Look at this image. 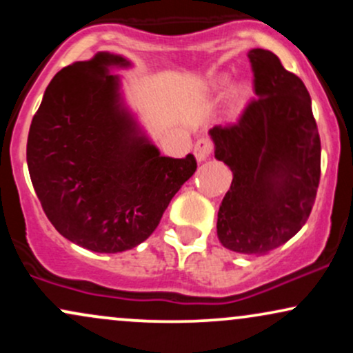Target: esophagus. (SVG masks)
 Instances as JSON below:
<instances>
[{"label": "esophagus", "instance_id": "1", "mask_svg": "<svg viewBox=\"0 0 353 353\" xmlns=\"http://www.w3.org/2000/svg\"><path fill=\"white\" fill-rule=\"evenodd\" d=\"M212 141L202 137V139L197 141L196 145H194V156H196V159L199 161V163H204L210 154H212Z\"/></svg>", "mask_w": 353, "mask_h": 353}]
</instances>
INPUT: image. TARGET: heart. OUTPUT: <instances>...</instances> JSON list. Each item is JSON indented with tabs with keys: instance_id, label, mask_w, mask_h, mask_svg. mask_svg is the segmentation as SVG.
<instances>
[{
	"instance_id": "heart-1",
	"label": "heart",
	"mask_w": 353,
	"mask_h": 353,
	"mask_svg": "<svg viewBox=\"0 0 353 353\" xmlns=\"http://www.w3.org/2000/svg\"><path fill=\"white\" fill-rule=\"evenodd\" d=\"M230 91V81L228 78H222L217 81L216 84V96L219 99L225 98V96L229 94ZM245 98H247V92L244 89H239V91L234 92V106L236 108H241L242 104L245 103Z\"/></svg>"
}]
</instances>
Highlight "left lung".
Returning <instances> with one entry per match:
<instances>
[{
    "label": "left lung",
    "instance_id": "8db88e82",
    "mask_svg": "<svg viewBox=\"0 0 353 353\" xmlns=\"http://www.w3.org/2000/svg\"><path fill=\"white\" fill-rule=\"evenodd\" d=\"M257 98L232 125L209 131L214 156L232 171L217 212L225 249L264 255L310 216L320 181V137L305 84L272 51L247 52Z\"/></svg>",
    "mask_w": 353,
    "mask_h": 353
}]
</instances>
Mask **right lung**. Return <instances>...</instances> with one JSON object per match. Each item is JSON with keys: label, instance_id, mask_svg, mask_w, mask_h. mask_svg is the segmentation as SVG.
Segmentation results:
<instances>
[{"label": "right lung", "instance_id": "obj_1", "mask_svg": "<svg viewBox=\"0 0 353 353\" xmlns=\"http://www.w3.org/2000/svg\"><path fill=\"white\" fill-rule=\"evenodd\" d=\"M116 68L131 61L103 51L61 70L26 145L31 182L51 224L99 254L144 242L197 169L192 154L161 156L125 106Z\"/></svg>", "mask_w": 353, "mask_h": 353}]
</instances>
